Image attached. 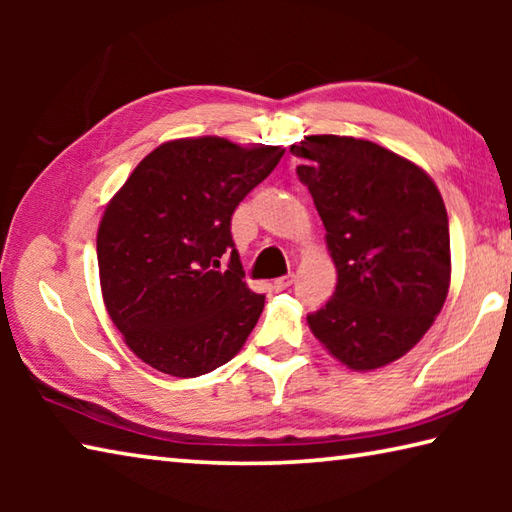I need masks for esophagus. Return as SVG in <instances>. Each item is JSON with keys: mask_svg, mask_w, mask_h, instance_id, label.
Returning a JSON list of instances; mask_svg holds the SVG:
<instances>
[{"mask_svg": "<svg viewBox=\"0 0 512 512\" xmlns=\"http://www.w3.org/2000/svg\"><path fill=\"white\" fill-rule=\"evenodd\" d=\"M293 282H296V275H293V273H287V275L277 277V280L273 282V287H275V291H284V289H289Z\"/></svg>", "mask_w": 512, "mask_h": 512, "instance_id": "esophagus-1", "label": "esophagus"}]
</instances>
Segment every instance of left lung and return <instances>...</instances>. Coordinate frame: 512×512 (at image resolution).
Instances as JSON below:
<instances>
[{"label":"left lung","mask_w":512,"mask_h":512,"mask_svg":"<svg viewBox=\"0 0 512 512\" xmlns=\"http://www.w3.org/2000/svg\"><path fill=\"white\" fill-rule=\"evenodd\" d=\"M291 153L327 230L336 291L307 316L316 339L352 370L404 357L449 291V221L418 164L375 142L309 135Z\"/></svg>","instance_id":"left-lung-1"}]
</instances>
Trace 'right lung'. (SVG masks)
<instances>
[{
	"instance_id": "1",
	"label": "right lung",
	"mask_w": 512,
	"mask_h": 512,
	"mask_svg": "<svg viewBox=\"0 0 512 512\" xmlns=\"http://www.w3.org/2000/svg\"><path fill=\"white\" fill-rule=\"evenodd\" d=\"M282 155L225 137L171 140L112 196L97 232L103 302L151 368L198 377L244 348L264 296L244 282L230 221Z\"/></svg>"
}]
</instances>
